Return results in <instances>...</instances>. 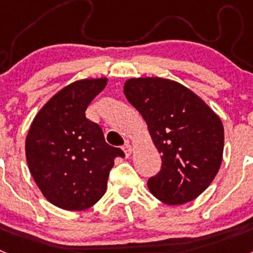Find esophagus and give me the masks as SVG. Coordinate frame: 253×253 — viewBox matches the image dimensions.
Returning a JSON list of instances; mask_svg holds the SVG:
<instances>
[{
	"label": "esophagus",
	"instance_id": "esophagus-1",
	"mask_svg": "<svg viewBox=\"0 0 253 253\" xmlns=\"http://www.w3.org/2000/svg\"><path fill=\"white\" fill-rule=\"evenodd\" d=\"M123 151H124L125 156H126V157H129V156L131 154V152H133V147H131L129 143H125L124 146H123Z\"/></svg>",
	"mask_w": 253,
	"mask_h": 253
}]
</instances>
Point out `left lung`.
Returning a JSON list of instances; mask_svg holds the SVG:
<instances>
[{"instance_id":"1","label":"left lung","mask_w":253,"mask_h":253,"mask_svg":"<svg viewBox=\"0 0 253 253\" xmlns=\"http://www.w3.org/2000/svg\"><path fill=\"white\" fill-rule=\"evenodd\" d=\"M124 95L148 125L162 167L149 191L169 205L198 198L218 173L224 148L222 120L198 95L160 77L130 78Z\"/></svg>"}]
</instances>
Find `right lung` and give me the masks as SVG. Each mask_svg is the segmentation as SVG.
Listing matches in <instances>:
<instances>
[{"instance_id":"1","label":"right lung","mask_w":253,"mask_h":253,"mask_svg":"<svg viewBox=\"0 0 253 253\" xmlns=\"http://www.w3.org/2000/svg\"><path fill=\"white\" fill-rule=\"evenodd\" d=\"M107 78L68 84L42 109L29 129L26 161L46 200L64 210H84L106 191L109 172L120 148L109 146L99 124L86 118L87 106L105 88Z\"/></svg>"}]
</instances>
